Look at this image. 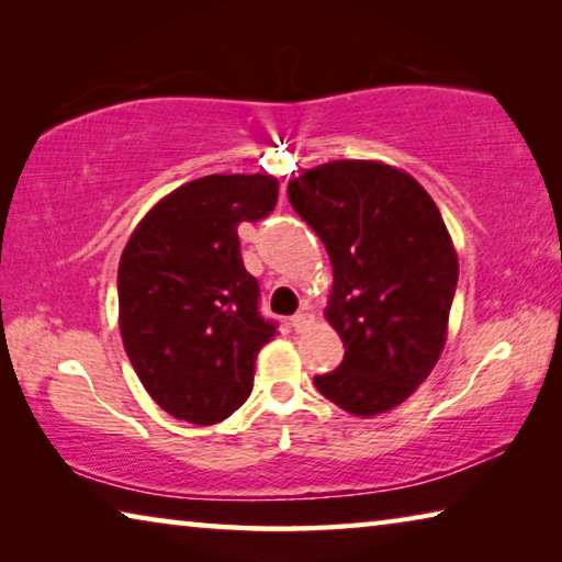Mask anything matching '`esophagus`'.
<instances>
[{"mask_svg":"<svg viewBox=\"0 0 562 562\" xmlns=\"http://www.w3.org/2000/svg\"><path fill=\"white\" fill-rule=\"evenodd\" d=\"M307 310H310V307H307V304H304L302 312H297V315L292 317V327H294V331H302V329H307V327H310L312 315H310Z\"/></svg>","mask_w":562,"mask_h":562,"instance_id":"1","label":"esophagus"}]
</instances>
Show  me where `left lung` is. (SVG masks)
Masks as SVG:
<instances>
[{
  "instance_id": "8db88e82",
  "label": "left lung",
  "mask_w": 562,
  "mask_h": 562,
  "mask_svg": "<svg viewBox=\"0 0 562 562\" xmlns=\"http://www.w3.org/2000/svg\"><path fill=\"white\" fill-rule=\"evenodd\" d=\"M288 198L335 270L327 319L345 359L315 386L355 416L389 412L431 374L446 341L459 260L439 207L376 160L304 170Z\"/></svg>"
}]
</instances>
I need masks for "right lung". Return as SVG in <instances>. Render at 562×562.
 I'll use <instances>...</instances> for the list:
<instances>
[{
	"instance_id": "right-lung-1",
	"label": "right lung",
	"mask_w": 562,
	"mask_h": 562,
	"mask_svg": "<svg viewBox=\"0 0 562 562\" xmlns=\"http://www.w3.org/2000/svg\"><path fill=\"white\" fill-rule=\"evenodd\" d=\"M278 178L205 176L166 195L119 265V325L133 369L170 416L211 426L252 392L255 357L278 331L260 315L237 225L278 205Z\"/></svg>"
}]
</instances>
